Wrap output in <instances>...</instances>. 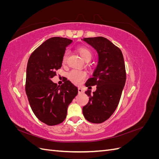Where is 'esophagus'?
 <instances>
[{
  "label": "esophagus",
  "mask_w": 159,
  "mask_h": 159,
  "mask_svg": "<svg viewBox=\"0 0 159 159\" xmlns=\"http://www.w3.org/2000/svg\"><path fill=\"white\" fill-rule=\"evenodd\" d=\"M78 92H79L80 93H82L84 92V89H83L82 88H78Z\"/></svg>",
  "instance_id": "obj_1"
}]
</instances>
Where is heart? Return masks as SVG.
<instances>
[{"label": "heart", "mask_w": 159, "mask_h": 159, "mask_svg": "<svg viewBox=\"0 0 159 159\" xmlns=\"http://www.w3.org/2000/svg\"><path fill=\"white\" fill-rule=\"evenodd\" d=\"M77 51L80 54L81 57L85 61L90 60L91 57H92V52H91L89 48L85 46H78L77 48ZM67 60H68V51H66L63 55V57H62V62H63V64L66 63ZM86 75H87V74L84 70H72L68 73V77L71 82L75 84H78L85 78Z\"/></svg>", "instance_id": "1"}]
</instances>
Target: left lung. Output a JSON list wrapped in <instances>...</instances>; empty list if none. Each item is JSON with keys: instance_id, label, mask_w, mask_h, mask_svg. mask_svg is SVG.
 <instances>
[{"instance_id": "1", "label": "left lung", "mask_w": 159, "mask_h": 159, "mask_svg": "<svg viewBox=\"0 0 159 159\" xmlns=\"http://www.w3.org/2000/svg\"><path fill=\"white\" fill-rule=\"evenodd\" d=\"M86 42L96 50L99 60L93 76L86 81V87L97 85L91 94L88 103L83 107L84 117L93 123H102L107 120L117 107L126 81L124 58L117 46L102 36L84 38Z\"/></svg>"}]
</instances>
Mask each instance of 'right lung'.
<instances>
[{
  "instance_id": "right-lung-1",
  "label": "right lung",
  "mask_w": 159,
  "mask_h": 159,
  "mask_svg": "<svg viewBox=\"0 0 159 159\" xmlns=\"http://www.w3.org/2000/svg\"><path fill=\"white\" fill-rule=\"evenodd\" d=\"M72 40L52 37L34 51L28 59L25 90L32 111L48 125L64 121L68 105L78 93L77 87L66 80L57 86L51 79L60 69L66 47Z\"/></svg>"
}]
</instances>
